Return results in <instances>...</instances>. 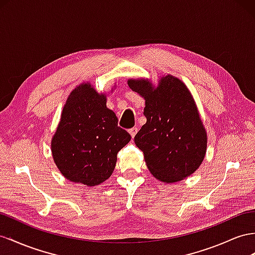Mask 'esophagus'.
I'll return each instance as SVG.
<instances>
[{"label": "esophagus", "mask_w": 255, "mask_h": 255, "mask_svg": "<svg viewBox=\"0 0 255 255\" xmlns=\"http://www.w3.org/2000/svg\"><path fill=\"white\" fill-rule=\"evenodd\" d=\"M136 132H138V128H136V127H133L131 129H129V133H130V135L132 136V138H134V135H135Z\"/></svg>", "instance_id": "34e87169"}]
</instances>
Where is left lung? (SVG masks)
I'll return each mask as SVG.
<instances>
[{
  "instance_id": "8db88e82",
  "label": "left lung",
  "mask_w": 255,
  "mask_h": 255,
  "mask_svg": "<svg viewBox=\"0 0 255 255\" xmlns=\"http://www.w3.org/2000/svg\"><path fill=\"white\" fill-rule=\"evenodd\" d=\"M128 86L145 100L146 123L134 136L154 177L174 183L193 174L207 152V132L196 102L178 77L161 76L157 86L147 78H130Z\"/></svg>"
}]
</instances>
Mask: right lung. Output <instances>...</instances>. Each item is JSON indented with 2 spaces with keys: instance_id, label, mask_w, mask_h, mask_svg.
Segmentation results:
<instances>
[{
  "instance_id": "obj_1",
  "label": "right lung",
  "mask_w": 255,
  "mask_h": 255,
  "mask_svg": "<svg viewBox=\"0 0 255 255\" xmlns=\"http://www.w3.org/2000/svg\"><path fill=\"white\" fill-rule=\"evenodd\" d=\"M117 123L107 108V94L88 82L71 91L51 139L54 161L65 179L95 186L111 177L117 153L131 139Z\"/></svg>"
}]
</instances>
